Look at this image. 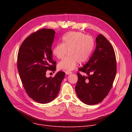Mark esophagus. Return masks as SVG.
I'll return each mask as SVG.
<instances>
[{"mask_svg":"<svg viewBox=\"0 0 132 132\" xmlns=\"http://www.w3.org/2000/svg\"><path fill=\"white\" fill-rule=\"evenodd\" d=\"M65 74L66 75H69V74H72V72H70V71H65Z\"/></svg>","mask_w":132,"mask_h":132,"instance_id":"esophagus-1","label":"esophagus"}]
</instances>
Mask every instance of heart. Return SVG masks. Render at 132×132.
<instances>
[{
  "label": "heart",
  "mask_w": 132,
  "mask_h": 132,
  "mask_svg": "<svg viewBox=\"0 0 132 132\" xmlns=\"http://www.w3.org/2000/svg\"><path fill=\"white\" fill-rule=\"evenodd\" d=\"M95 42L93 38L78 32H68L62 36V44L55 45L52 50L54 56L58 59L68 55L58 65L61 70L72 71L79 62L84 63L88 60L94 50Z\"/></svg>",
  "instance_id": "heart-1"
}]
</instances>
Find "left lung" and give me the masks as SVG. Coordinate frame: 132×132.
Wrapping results in <instances>:
<instances>
[{
  "mask_svg": "<svg viewBox=\"0 0 132 132\" xmlns=\"http://www.w3.org/2000/svg\"><path fill=\"white\" fill-rule=\"evenodd\" d=\"M95 50L87 63L79 71L75 87L79 98L86 104L95 105L102 102L111 89L117 72L116 58L112 46L100 34L96 38Z\"/></svg>",
  "mask_w": 132,
  "mask_h": 132,
  "instance_id": "1",
  "label": "left lung"
}]
</instances>
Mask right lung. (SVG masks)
<instances>
[{
  "instance_id": "1",
  "label": "right lung",
  "mask_w": 132,
  "mask_h": 132,
  "mask_svg": "<svg viewBox=\"0 0 132 132\" xmlns=\"http://www.w3.org/2000/svg\"><path fill=\"white\" fill-rule=\"evenodd\" d=\"M55 33L52 29L44 28L32 34L23 42L18 54V69L25 90L31 98L41 104L55 98L65 75L59 71L54 78L46 77L48 70L56 69L51 49Z\"/></svg>"
}]
</instances>
